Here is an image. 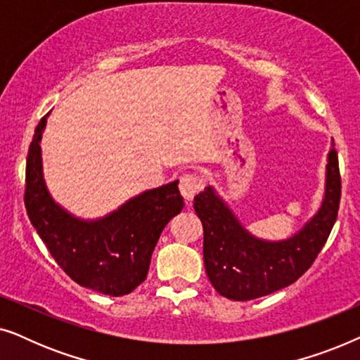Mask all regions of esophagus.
<instances>
[{"label":"esophagus","instance_id":"esophagus-1","mask_svg":"<svg viewBox=\"0 0 360 360\" xmlns=\"http://www.w3.org/2000/svg\"><path fill=\"white\" fill-rule=\"evenodd\" d=\"M180 193L184 196L185 200L191 201L193 200V196L198 193V191L203 188V181H201L198 176L193 175V174H186L180 179Z\"/></svg>","mask_w":360,"mask_h":360}]
</instances>
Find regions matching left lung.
<instances>
[{"mask_svg": "<svg viewBox=\"0 0 360 360\" xmlns=\"http://www.w3.org/2000/svg\"><path fill=\"white\" fill-rule=\"evenodd\" d=\"M326 162L321 205L287 239L267 240L249 233L214 186L208 185L195 196L193 206L205 231V269L216 292L248 302L288 287L311 267L338 218L341 176L334 142Z\"/></svg>", "mask_w": 360, "mask_h": 360, "instance_id": "left-lung-1", "label": "left lung"}]
</instances>
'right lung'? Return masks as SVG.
I'll list each match as a JSON object with an SVG mask.
<instances>
[{"mask_svg":"<svg viewBox=\"0 0 360 360\" xmlns=\"http://www.w3.org/2000/svg\"><path fill=\"white\" fill-rule=\"evenodd\" d=\"M49 115L39 121L29 146L24 195L29 219L78 285L110 297L131 293L147 277L162 231L184 210L179 180L142 191L103 218H78L52 198L44 180L41 141Z\"/></svg>","mask_w":360,"mask_h":360,"instance_id":"add662e5","label":"right lung"}]
</instances>
